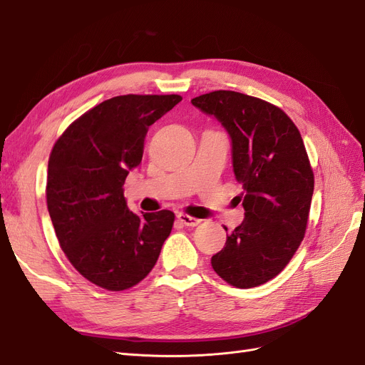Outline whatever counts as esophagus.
I'll return each instance as SVG.
<instances>
[{"instance_id":"34e87169","label":"esophagus","mask_w":365,"mask_h":365,"mask_svg":"<svg viewBox=\"0 0 365 365\" xmlns=\"http://www.w3.org/2000/svg\"><path fill=\"white\" fill-rule=\"evenodd\" d=\"M176 217H178V220H181V224H184L187 227H196L201 224V219H196V217H192V216L184 215V213H178L176 215Z\"/></svg>"}]
</instances>
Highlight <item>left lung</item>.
<instances>
[{"label": "left lung", "mask_w": 365, "mask_h": 365, "mask_svg": "<svg viewBox=\"0 0 365 365\" xmlns=\"http://www.w3.org/2000/svg\"><path fill=\"white\" fill-rule=\"evenodd\" d=\"M192 105L227 130L235 176L244 187L245 219L227 235L212 267L236 288H254L274 279L304 237L314 172L303 138L280 108L257 97L213 91Z\"/></svg>", "instance_id": "left-lung-1"}]
</instances>
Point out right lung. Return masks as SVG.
<instances>
[{"mask_svg":"<svg viewBox=\"0 0 365 365\" xmlns=\"http://www.w3.org/2000/svg\"><path fill=\"white\" fill-rule=\"evenodd\" d=\"M181 96H117L77 118L48 160L47 205L61 248L86 280L108 291L155 267L175 215L132 213L123 184L143 158L149 126Z\"/></svg>","mask_w":365,"mask_h":365,"instance_id":"add662e5","label":"right lung"}]
</instances>
